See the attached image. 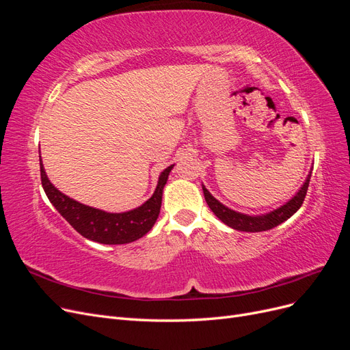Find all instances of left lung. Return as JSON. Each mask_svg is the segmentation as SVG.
Segmentation results:
<instances>
[{
	"instance_id": "left-lung-1",
	"label": "left lung",
	"mask_w": 350,
	"mask_h": 350,
	"mask_svg": "<svg viewBox=\"0 0 350 350\" xmlns=\"http://www.w3.org/2000/svg\"><path fill=\"white\" fill-rule=\"evenodd\" d=\"M311 174H308L306 176L304 185L301 187V189L296 193L288 203L280 206L279 208L270 211V213L261 215V216H248L243 213H238L235 210H230L229 207L224 206L220 203L219 200H216L213 196L208 193V189L203 185V193H204V198L207 201V204L210 207V210L224 221L225 225L230 226L232 229L237 230H242V232H261V230H269L274 226H278L280 224H283L284 220H288L292 215H295L296 211L299 210V207L302 206L306 191H308V185H310V179H311Z\"/></svg>"
}]
</instances>
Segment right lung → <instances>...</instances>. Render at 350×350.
<instances>
[{
    "instance_id": "add662e5",
    "label": "right lung",
    "mask_w": 350,
    "mask_h": 350,
    "mask_svg": "<svg viewBox=\"0 0 350 350\" xmlns=\"http://www.w3.org/2000/svg\"><path fill=\"white\" fill-rule=\"evenodd\" d=\"M39 162L42 187H44L52 206L81 237L99 243H107V245H120V243L137 241L153 228L159 213H161L163 187L167 181L169 172L174 167V165L167 166L161 174L153 196L144 204L134 210L124 211V213H108V211L81 204L62 194L51 184L42 159Z\"/></svg>"
}]
</instances>
